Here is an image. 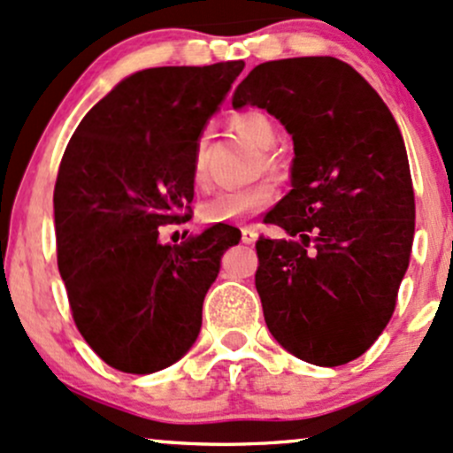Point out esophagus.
<instances>
[{
	"instance_id": "esophagus-1",
	"label": "esophagus",
	"mask_w": 453,
	"mask_h": 453,
	"mask_svg": "<svg viewBox=\"0 0 453 453\" xmlns=\"http://www.w3.org/2000/svg\"><path fill=\"white\" fill-rule=\"evenodd\" d=\"M257 237H258V233L254 231V228H250V226L242 228V242L243 243H254L257 242Z\"/></svg>"
}]
</instances>
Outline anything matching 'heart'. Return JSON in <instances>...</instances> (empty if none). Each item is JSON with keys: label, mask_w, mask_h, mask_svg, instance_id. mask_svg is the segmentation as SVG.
I'll list each match as a JSON object with an SVG mask.
<instances>
[{"label": "heart", "mask_w": 453, "mask_h": 453, "mask_svg": "<svg viewBox=\"0 0 453 453\" xmlns=\"http://www.w3.org/2000/svg\"><path fill=\"white\" fill-rule=\"evenodd\" d=\"M231 130L240 134L242 139L250 141L258 150H272L273 143H276L273 124L261 111L237 113L231 119ZM203 147H205V143L199 141L195 150V158H192V184H195L196 190H210V173H207ZM265 165L267 169H276V160L272 156H265ZM276 184L269 180H263L248 188H240V190H222L213 199L203 203L201 218L205 222H211V225H218V222H237L267 210L276 201Z\"/></svg>", "instance_id": "heart-1"}]
</instances>
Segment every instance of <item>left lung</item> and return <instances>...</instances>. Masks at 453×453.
I'll list each match as a JSON object with an SVG mask.
<instances>
[{"instance_id":"8db88e82","label":"left lung","mask_w":453,"mask_h":453,"mask_svg":"<svg viewBox=\"0 0 453 453\" xmlns=\"http://www.w3.org/2000/svg\"><path fill=\"white\" fill-rule=\"evenodd\" d=\"M267 109L291 132L293 190L265 216L254 273L272 336L295 357L342 365L377 342L395 310L415 233V195L394 115L336 58L258 64L233 106Z\"/></svg>"}]
</instances>
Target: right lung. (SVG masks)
<instances>
[{
	"label": "right lung",
	"instance_id": "1",
	"mask_svg": "<svg viewBox=\"0 0 453 453\" xmlns=\"http://www.w3.org/2000/svg\"><path fill=\"white\" fill-rule=\"evenodd\" d=\"M243 62L147 68L121 81L74 130L55 181L58 267L76 329L111 368L151 374L201 329L220 257L218 225L181 246L160 228L190 220L199 134Z\"/></svg>",
	"mask_w": 453,
	"mask_h": 453
}]
</instances>
